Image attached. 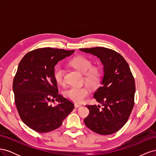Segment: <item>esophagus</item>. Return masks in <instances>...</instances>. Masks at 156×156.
Wrapping results in <instances>:
<instances>
[{
    "mask_svg": "<svg viewBox=\"0 0 156 156\" xmlns=\"http://www.w3.org/2000/svg\"><path fill=\"white\" fill-rule=\"evenodd\" d=\"M82 106V105L81 104H80V103H75V108H78V107H81Z\"/></svg>",
    "mask_w": 156,
    "mask_h": 156,
    "instance_id": "34e87169",
    "label": "esophagus"
}]
</instances>
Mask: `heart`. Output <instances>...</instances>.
<instances>
[{"instance_id":"obj_1","label":"heart","mask_w":156,"mask_h":156,"mask_svg":"<svg viewBox=\"0 0 156 156\" xmlns=\"http://www.w3.org/2000/svg\"><path fill=\"white\" fill-rule=\"evenodd\" d=\"M71 66L84 74V81L92 87L100 84L102 72L98 67L92 66V61L83 56H77L73 58L69 62ZM64 69L62 67H56L54 71L55 81L60 85L64 84ZM90 93L89 88L86 86L71 87L64 92V96L69 100L75 102H82Z\"/></svg>"}]
</instances>
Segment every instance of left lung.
<instances>
[{"label":"left lung","mask_w":156,"mask_h":156,"mask_svg":"<svg viewBox=\"0 0 156 156\" xmlns=\"http://www.w3.org/2000/svg\"><path fill=\"white\" fill-rule=\"evenodd\" d=\"M100 58L103 66L101 86L94 98L101 104L86 105L90 111L84 124L100 135H111L120 129L134 106L135 83L128 64L117 52L102 47L80 49Z\"/></svg>","instance_id":"left-lung-1"}]
</instances>
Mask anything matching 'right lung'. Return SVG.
<instances>
[{
	"label": "right lung",
	"mask_w": 156,
	"mask_h": 156,
	"mask_svg": "<svg viewBox=\"0 0 156 156\" xmlns=\"http://www.w3.org/2000/svg\"><path fill=\"white\" fill-rule=\"evenodd\" d=\"M74 50L40 48L27 53L19 64L13 91L19 115L24 123L38 133L57 129L74 108V105L58 94L54 77L55 66ZM58 101L56 106L51 101Z\"/></svg>",
	"instance_id": "1"
}]
</instances>
